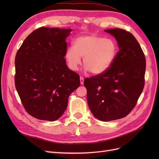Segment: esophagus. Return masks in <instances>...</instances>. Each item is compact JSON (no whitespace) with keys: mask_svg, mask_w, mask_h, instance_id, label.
Instances as JSON below:
<instances>
[{"mask_svg":"<svg viewBox=\"0 0 159 159\" xmlns=\"http://www.w3.org/2000/svg\"><path fill=\"white\" fill-rule=\"evenodd\" d=\"M80 84H81V85H83V84H84V78H83L82 76H80Z\"/></svg>","mask_w":159,"mask_h":159,"instance_id":"esophagus-1","label":"esophagus"}]
</instances>
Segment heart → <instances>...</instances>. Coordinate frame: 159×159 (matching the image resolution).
<instances>
[{
	"label": "heart",
	"instance_id": "heart-1",
	"mask_svg": "<svg viewBox=\"0 0 159 159\" xmlns=\"http://www.w3.org/2000/svg\"><path fill=\"white\" fill-rule=\"evenodd\" d=\"M117 47L111 38L98 35H85L76 38L73 46L66 52L65 57L69 68L77 71L83 63L85 71H90L94 75L103 74L109 69L117 56Z\"/></svg>",
	"mask_w": 159,
	"mask_h": 159
}]
</instances>
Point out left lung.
I'll use <instances>...</instances> for the list:
<instances>
[{
	"label": "left lung",
	"mask_w": 159,
	"mask_h": 159,
	"mask_svg": "<svg viewBox=\"0 0 159 159\" xmlns=\"http://www.w3.org/2000/svg\"><path fill=\"white\" fill-rule=\"evenodd\" d=\"M117 42L119 52L109 69L85 78L89 107L100 121L125 117L135 106L145 85L146 60L141 47L130 32L105 30Z\"/></svg>",
	"instance_id": "1"
}]
</instances>
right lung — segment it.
Here are the masks:
<instances>
[{
  "instance_id": "add662e5",
  "label": "right lung",
  "mask_w": 159,
  "mask_h": 159,
  "mask_svg": "<svg viewBox=\"0 0 159 159\" xmlns=\"http://www.w3.org/2000/svg\"><path fill=\"white\" fill-rule=\"evenodd\" d=\"M71 29L42 27L23 42L15 57V87L25 110L44 121L59 119L80 84L64 58Z\"/></svg>"
}]
</instances>
